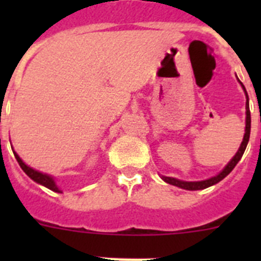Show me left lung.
Returning <instances> with one entry per match:
<instances>
[{
    "instance_id": "1",
    "label": "left lung",
    "mask_w": 261,
    "mask_h": 261,
    "mask_svg": "<svg viewBox=\"0 0 261 261\" xmlns=\"http://www.w3.org/2000/svg\"><path fill=\"white\" fill-rule=\"evenodd\" d=\"M239 81V80H238ZM239 84L242 85L243 87L244 93H246V99H247V102H246V130H244V137L243 141H242L241 146H239L238 151L232 156V159L230 161L227 165L225 166L222 171L220 172L216 176L211 177V179H206V180H201V181H184V180H179V179H175V177H170V176H162L163 180L168 184H172L175 187H179V188H183V190H188V191H199V190H205V188H208V187L214 186L218 181H221L223 177H226L230 172L232 171V168L237 166V163L241 161L242 155H243L244 150H246V147H247L248 140H250V132H251V114H250V105H248V95L247 91L244 89L243 84H242L241 81H239Z\"/></svg>"
}]
</instances>
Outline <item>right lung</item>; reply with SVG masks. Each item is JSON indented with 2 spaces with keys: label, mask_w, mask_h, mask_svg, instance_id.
<instances>
[{
  "label": "right lung",
  "mask_w": 261,
  "mask_h": 261,
  "mask_svg": "<svg viewBox=\"0 0 261 261\" xmlns=\"http://www.w3.org/2000/svg\"><path fill=\"white\" fill-rule=\"evenodd\" d=\"M14 155H15V158H17L18 163H19L20 168H22L23 171L26 172L27 176H30L34 181H36L38 184H41V186L47 187L48 190L50 191H55V192H61V191L59 190V187L56 186V183H55V180H53V177L50 176V175H47V174H43V172L40 171H36V170H34V168H31L30 166H27L26 163L23 162L22 159L19 158V155H18L15 151L13 150Z\"/></svg>",
  "instance_id": "1"
}]
</instances>
